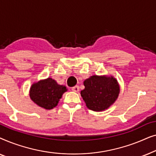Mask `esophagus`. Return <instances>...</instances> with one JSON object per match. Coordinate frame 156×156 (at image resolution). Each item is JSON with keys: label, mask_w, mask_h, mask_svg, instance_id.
Instances as JSON below:
<instances>
[{"label": "esophagus", "mask_w": 156, "mask_h": 156, "mask_svg": "<svg viewBox=\"0 0 156 156\" xmlns=\"http://www.w3.org/2000/svg\"><path fill=\"white\" fill-rule=\"evenodd\" d=\"M72 90L75 91V92H78L79 91H80V87H79V86H74L73 87H72Z\"/></svg>", "instance_id": "esophagus-1"}]
</instances>
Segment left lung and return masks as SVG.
Here are the masks:
<instances>
[{"label":"left lung","instance_id":"obj_1","mask_svg":"<svg viewBox=\"0 0 156 156\" xmlns=\"http://www.w3.org/2000/svg\"><path fill=\"white\" fill-rule=\"evenodd\" d=\"M84 89L81 96L87 108L94 112H101L114 103L119 94V87L112 76L94 75L84 82Z\"/></svg>","mask_w":156,"mask_h":156}]
</instances>
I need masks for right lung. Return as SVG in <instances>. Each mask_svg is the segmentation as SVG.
<instances>
[{
    "mask_svg": "<svg viewBox=\"0 0 156 156\" xmlns=\"http://www.w3.org/2000/svg\"><path fill=\"white\" fill-rule=\"evenodd\" d=\"M67 88L59 85L52 78L41 80L32 85L30 91L31 99L40 107L52 109L58 104Z\"/></svg>",
    "mask_w": 156,
    "mask_h": 156,
    "instance_id": "right-lung-1",
    "label": "right lung"
}]
</instances>
